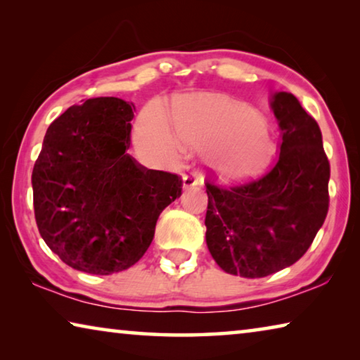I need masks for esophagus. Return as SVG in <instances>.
Instances as JSON below:
<instances>
[{
	"label": "esophagus",
	"instance_id": "esophagus-1",
	"mask_svg": "<svg viewBox=\"0 0 360 360\" xmlns=\"http://www.w3.org/2000/svg\"><path fill=\"white\" fill-rule=\"evenodd\" d=\"M198 184V179L195 178L193 174H184L182 176V187L184 188H188V187H193Z\"/></svg>",
	"mask_w": 360,
	"mask_h": 360
}]
</instances>
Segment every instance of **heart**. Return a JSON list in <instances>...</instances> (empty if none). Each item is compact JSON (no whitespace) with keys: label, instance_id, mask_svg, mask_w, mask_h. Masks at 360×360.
Wrapping results in <instances>:
<instances>
[{"label":"heart","instance_id":"1","mask_svg":"<svg viewBox=\"0 0 360 360\" xmlns=\"http://www.w3.org/2000/svg\"><path fill=\"white\" fill-rule=\"evenodd\" d=\"M173 127L182 143L208 146L212 168L225 174H241L257 168L271 149V131L260 112L222 95L205 96L176 106ZM144 148L169 152L174 139L160 114L148 112L139 122Z\"/></svg>","mask_w":360,"mask_h":360}]
</instances>
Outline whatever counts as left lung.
I'll list each match as a JSON object with an SVG mask.
<instances>
[{"mask_svg": "<svg viewBox=\"0 0 360 360\" xmlns=\"http://www.w3.org/2000/svg\"><path fill=\"white\" fill-rule=\"evenodd\" d=\"M279 157L265 174L235 186L206 182V245L225 273L273 275L311 246L328 211L330 165L318 122L294 95L275 92Z\"/></svg>", "mask_w": 360, "mask_h": 360, "instance_id": "1", "label": "left lung"}]
</instances>
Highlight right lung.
Instances as JSON below:
<instances>
[{"instance_id":"1","label":"right lung","mask_w":360,"mask_h":360,"mask_svg":"<svg viewBox=\"0 0 360 360\" xmlns=\"http://www.w3.org/2000/svg\"><path fill=\"white\" fill-rule=\"evenodd\" d=\"M133 108L101 96L52 122L34 163V217L66 265L112 275L143 257L160 212L182 193L179 176L148 169L130 148Z\"/></svg>"}]
</instances>
